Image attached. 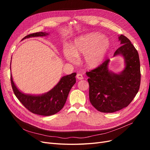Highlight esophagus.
<instances>
[{
  "mask_svg": "<svg viewBox=\"0 0 150 150\" xmlns=\"http://www.w3.org/2000/svg\"><path fill=\"white\" fill-rule=\"evenodd\" d=\"M76 78H77V79H79V80L83 79V75L81 74H77L76 75Z\"/></svg>",
  "mask_w": 150,
  "mask_h": 150,
  "instance_id": "esophagus-1",
  "label": "esophagus"
}]
</instances>
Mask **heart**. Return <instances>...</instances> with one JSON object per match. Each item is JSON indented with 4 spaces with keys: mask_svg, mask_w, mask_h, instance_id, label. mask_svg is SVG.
<instances>
[{
    "mask_svg": "<svg viewBox=\"0 0 150 150\" xmlns=\"http://www.w3.org/2000/svg\"><path fill=\"white\" fill-rule=\"evenodd\" d=\"M110 43L106 38L98 33H89L76 38L71 47H64L62 49L65 59L76 64L78 57L84 56L86 67L93 69L101 66L105 60L110 49Z\"/></svg>",
    "mask_w": 150,
    "mask_h": 150,
    "instance_id": "obj_1",
    "label": "heart"
}]
</instances>
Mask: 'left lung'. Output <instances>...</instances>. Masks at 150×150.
I'll return each instance as SVG.
<instances>
[{
	"instance_id": "obj_1",
	"label": "left lung",
	"mask_w": 150,
	"mask_h": 150,
	"mask_svg": "<svg viewBox=\"0 0 150 150\" xmlns=\"http://www.w3.org/2000/svg\"><path fill=\"white\" fill-rule=\"evenodd\" d=\"M121 46L114 54L124 60L125 67L116 73L109 69L107 59L96 69L86 72L89 84V100L97 110L114 112L128 106L138 93L141 82L138 51L123 35H118Z\"/></svg>"
}]
</instances>
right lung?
I'll list each match as a JSON object with an SVG mask.
<instances>
[{"mask_svg":"<svg viewBox=\"0 0 150 150\" xmlns=\"http://www.w3.org/2000/svg\"><path fill=\"white\" fill-rule=\"evenodd\" d=\"M49 35V33L45 32H39L26 35L22 40L30 38L43 37ZM10 68L11 69V66ZM76 72H73L62 77L53 88L42 94H25L17 88L13 82L12 74L11 80L16 96L29 111L36 115L47 116L55 115L64 107L70 90L76 83Z\"/></svg>","mask_w":150,"mask_h":150,"instance_id":"add662e5","label":"right lung"}]
</instances>
